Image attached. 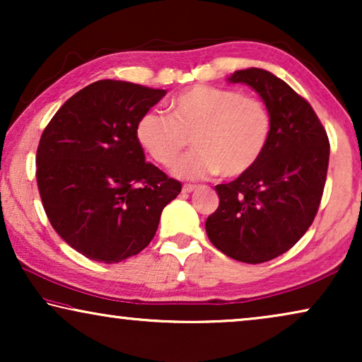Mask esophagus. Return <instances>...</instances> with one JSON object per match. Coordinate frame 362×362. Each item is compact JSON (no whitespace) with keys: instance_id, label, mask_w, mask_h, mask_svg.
<instances>
[{"instance_id":"esophagus-1","label":"esophagus","mask_w":362,"mask_h":362,"mask_svg":"<svg viewBox=\"0 0 362 362\" xmlns=\"http://www.w3.org/2000/svg\"><path fill=\"white\" fill-rule=\"evenodd\" d=\"M196 189H197V186H194V185H185V186H182V192H192Z\"/></svg>"}]
</instances>
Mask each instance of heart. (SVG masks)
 <instances>
[{
    "label": "heart",
    "instance_id": "obj_1",
    "mask_svg": "<svg viewBox=\"0 0 362 362\" xmlns=\"http://www.w3.org/2000/svg\"><path fill=\"white\" fill-rule=\"evenodd\" d=\"M270 135L272 115L260 98L212 86L186 88L170 102V115L146 112L135 127L138 145L163 166H170L191 138L194 150L173 173L192 181L217 173L242 176L264 155Z\"/></svg>",
    "mask_w": 362,
    "mask_h": 362
}]
</instances>
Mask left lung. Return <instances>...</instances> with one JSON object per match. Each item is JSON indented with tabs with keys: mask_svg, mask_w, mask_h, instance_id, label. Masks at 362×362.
Wrapping results in <instances>:
<instances>
[{
	"mask_svg": "<svg viewBox=\"0 0 362 362\" xmlns=\"http://www.w3.org/2000/svg\"><path fill=\"white\" fill-rule=\"evenodd\" d=\"M259 93L272 115V135L257 165L217 185L219 207L206 221L212 245L230 259L262 264L285 254L313 222L323 196L329 141L305 98L265 69L227 77Z\"/></svg>",
	"mask_w": 362,
	"mask_h": 362,
	"instance_id": "8db88e82",
	"label": "left lung"
}]
</instances>
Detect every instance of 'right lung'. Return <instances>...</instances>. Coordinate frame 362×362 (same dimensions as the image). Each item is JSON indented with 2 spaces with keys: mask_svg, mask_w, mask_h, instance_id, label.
Listing matches in <instances>:
<instances>
[{
  "mask_svg": "<svg viewBox=\"0 0 362 362\" xmlns=\"http://www.w3.org/2000/svg\"><path fill=\"white\" fill-rule=\"evenodd\" d=\"M166 95L125 81L78 90L42 132L36 180L54 229L87 259L117 264L150 244L181 182L145 161L138 118Z\"/></svg>",
  "mask_w": 362,
  "mask_h": 362,
  "instance_id": "1",
  "label": "right lung"
}]
</instances>
